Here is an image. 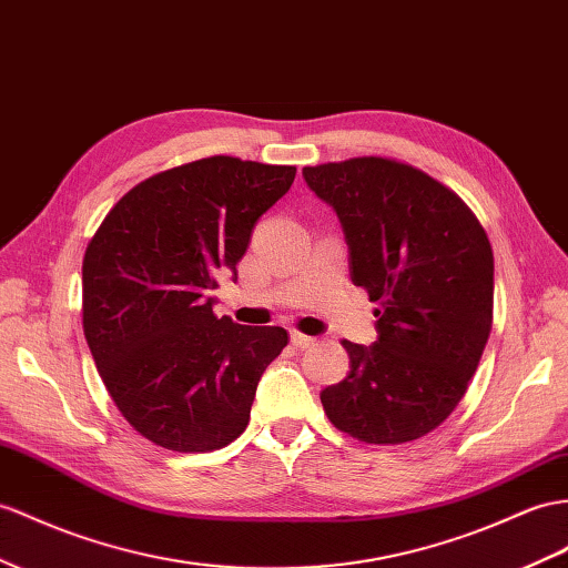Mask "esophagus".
Masks as SVG:
<instances>
[{
    "mask_svg": "<svg viewBox=\"0 0 568 568\" xmlns=\"http://www.w3.org/2000/svg\"><path fill=\"white\" fill-rule=\"evenodd\" d=\"M290 341H293V345L300 347V351H304V347H312L316 343V338L304 336V333H300V331H290Z\"/></svg>",
    "mask_w": 568,
    "mask_h": 568,
    "instance_id": "obj_1",
    "label": "esophagus"
}]
</instances>
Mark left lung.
Here are the masks:
<instances>
[{"instance_id": "8db88e82", "label": "left lung", "mask_w": 568, "mask_h": 568, "mask_svg": "<svg viewBox=\"0 0 568 568\" xmlns=\"http://www.w3.org/2000/svg\"><path fill=\"white\" fill-rule=\"evenodd\" d=\"M302 174L338 215L353 283L379 302L376 343L343 341L351 372L322 390L324 410L359 442L419 439L454 413L489 338L487 232L458 194L398 160L365 155Z\"/></svg>"}]
</instances>
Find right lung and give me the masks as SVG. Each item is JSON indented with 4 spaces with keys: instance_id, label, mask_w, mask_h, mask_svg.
I'll return each mask as SVG.
<instances>
[{
    "instance_id": "right-lung-1",
    "label": "right lung",
    "mask_w": 568,
    "mask_h": 568,
    "mask_svg": "<svg viewBox=\"0 0 568 568\" xmlns=\"http://www.w3.org/2000/svg\"><path fill=\"white\" fill-rule=\"evenodd\" d=\"M295 172L230 155L158 172L85 246V341L114 405L149 442L199 454L246 429L287 331L217 318L211 290L223 271L237 278L256 221Z\"/></svg>"
}]
</instances>
